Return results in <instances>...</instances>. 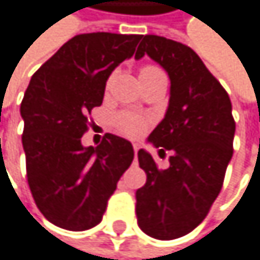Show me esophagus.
<instances>
[{"label":"esophagus","mask_w":260,"mask_h":260,"mask_svg":"<svg viewBox=\"0 0 260 260\" xmlns=\"http://www.w3.org/2000/svg\"><path fill=\"white\" fill-rule=\"evenodd\" d=\"M137 151H139V146L134 145V154H136V159H137Z\"/></svg>","instance_id":"1"}]
</instances>
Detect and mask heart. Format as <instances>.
Listing matches in <instances>:
<instances>
[{
    "label": "heart",
    "instance_id": "b5f03b06",
    "mask_svg": "<svg viewBox=\"0 0 260 260\" xmlns=\"http://www.w3.org/2000/svg\"><path fill=\"white\" fill-rule=\"evenodd\" d=\"M160 72L159 68L156 67H143L140 70V75L139 76H146V75H153V73H157ZM111 82L106 84V88H109ZM148 126V120L137 115V114H131V112H123L117 117V129L118 133L123 134V136H127V137H139L140 134L145 133V129Z\"/></svg>",
    "mask_w": 260,
    "mask_h": 260
}]
</instances>
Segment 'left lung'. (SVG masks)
<instances>
[{
    "label": "left lung",
    "mask_w": 260,
    "mask_h": 260,
    "mask_svg": "<svg viewBox=\"0 0 260 260\" xmlns=\"http://www.w3.org/2000/svg\"><path fill=\"white\" fill-rule=\"evenodd\" d=\"M148 54L170 78L164 120L148 142L159 156L172 151L170 167L159 170L153 156L139 151L146 182L136 192L140 229L149 237L173 240L206 218L218 197L233 157L236 121L226 90L190 46L159 36H145L136 59Z\"/></svg>",
    "instance_id": "left-lung-1"
}]
</instances>
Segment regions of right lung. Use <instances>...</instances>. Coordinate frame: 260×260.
I'll return each instance as SVG.
<instances>
[{"instance_id": "obj_1", "label": "right lung", "mask_w": 260, "mask_h": 260, "mask_svg": "<svg viewBox=\"0 0 260 260\" xmlns=\"http://www.w3.org/2000/svg\"><path fill=\"white\" fill-rule=\"evenodd\" d=\"M139 34L90 32L63 43L32 75L20 114L32 198L48 221L85 231L103 220L117 182L134 159L131 142L106 134L82 146L88 114L103 104L106 81L133 57Z\"/></svg>"}]
</instances>
